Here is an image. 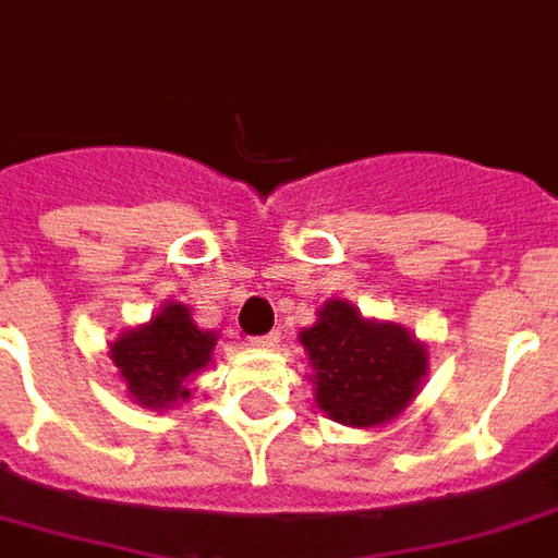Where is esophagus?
Masks as SVG:
<instances>
[{
  "label": "esophagus",
  "mask_w": 558,
  "mask_h": 558,
  "mask_svg": "<svg viewBox=\"0 0 558 558\" xmlns=\"http://www.w3.org/2000/svg\"><path fill=\"white\" fill-rule=\"evenodd\" d=\"M251 347H254V350H278V347H280V335H278V331H271V335L254 338V340H251Z\"/></svg>",
  "instance_id": "1"
}]
</instances>
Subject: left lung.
<instances>
[{"label": "left lung", "mask_w": 558, "mask_h": 558, "mask_svg": "<svg viewBox=\"0 0 558 558\" xmlns=\"http://www.w3.org/2000/svg\"><path fill=\"white\" fill-rule=\"evenodd\" d=\"M299 343L316 407L359 430L403 415L430 371L427 343L410 328L371 319L343 299H328L314 326L299 331Z\"/></svg>", "instance_id": "1"}]
</instances>
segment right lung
Masks as SVG:
<instances>
[{
  "label": "right lung",
  "instance_id": "obj_1",
  "mask_svg": "<svg viewBox=\"0 0 558 558\" xmlns=\"http://www.w3.org/2000/svg\"><path fill=\"white\" fill-rule=\"evenodd\" d=\"M215 343L218 335L196 326L187 304L167 302L148 323L110 340V362L128 398L143 410L163 412L187 403V383L215 364Z\"/></svg>",
  "mask_w": 558,
  "mask_h": 558
}]
</instances>
